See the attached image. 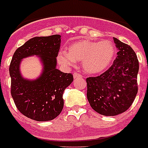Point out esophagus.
<instances>
[{"mask_svg": "<svg viewBox=\"0 0 148 148\" xmlns=\"http://www.w3.org/2000/svg\"><path fill=\"white\" fill-rule=\"evenodd\" d=\"M81 77V75H80V74H78V73H74V78L75 79V78H77V77Z\"/></svg>", "mask_w": 148, "mask_h": 148, "instance_id": "1", "label": "esophagus"}]
</instances>
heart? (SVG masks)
<instances>
[{"label": "heart", "mask_w": 148, "mask_h": 148, "mask_svg": "<svg viewBox=\"0 0 148 148\" xmlns=\"http://www.w3.org/2000/svg\"><path fill=\"white\" fill-rule=\"evenodd\" d=\"M116 53V46L111 41L80 40L72 43L68 47V52L60 51L57 60L62 65L68 68L75 65L76 62H82L86 73L98 74L111 66Z\"/></svg>", "instance_id": "heart-1"}]
</instances>
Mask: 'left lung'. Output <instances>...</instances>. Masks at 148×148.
Here are the masks:
<instances>
[{
	"label": "left lung",
	"mask_w": 148,
	"mask_h": 148,
	"mask_svg": "<svg viewBox=\"0 0 148 148\" xmlns=\"http://www.w3.org/2000/svg\"><path fill=\"white\" fill-rule=\"evenodd\" d=\"M118 49L113 64L101 75L86 78V97L93 110L106 116L125 112L138 93L139 63L130 45L114 38Z\"/></svg>",
	"instance_id": "obj_1"
}]
</instances>
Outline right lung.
Wrapping results in <instances>:
<instances>
[{
    "label": "right lung",
    "mask_w": 148,
    "mask_h": 148,
    "mask_svg": "<svg viewBox=\"0 0 148 148\" xmlns=\"http://www.w3.org/2000/svg\"><path fill=\"white\" fill-rule=\"evenodd\" d=\"M60 45V35L36 36L18 48L13 55L9 69L11 96L18 110L31 119L50 121L62 111L64 91L74 77L56 68ZM33 55L40 58L43 72L36 79L29 80L22 76L19 65L23 58Z\"/></svg>",
    "instance_id": "obj_1"
}]
</instances>
